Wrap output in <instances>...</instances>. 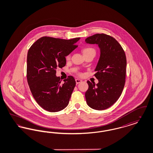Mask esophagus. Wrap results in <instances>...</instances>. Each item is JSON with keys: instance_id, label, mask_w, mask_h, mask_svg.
Listing matches in <instances>:
<instances>
[{"instance_id": "1", "label": "esophagus", "mask_w": 153, "mask_h": 153, "mask_svg": "<svg viewBox=\"0 0 153 153\" xmlns=\"http://www.w3.org/2000/svg\"><path fill=\"white\" fill-rule=\"evenodd\" d=\"M81 81H82V80H80V79H76V84H79V83H80Z\"/></svg>"}]
</instances>
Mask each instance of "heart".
I'll use <instances>...</instances> for the list:
<instances>
[{"label": "heart", "instance_id": "obj_1", "mask_svg": "<svg viewBox=\"0 0 153 153\" xmlns=\"http://www.w3.org/2000/svg\"><path fill=\"white\" fill-rule=\"evenodd\" d=\"M87 52H95V50L92 48H85L83 50V53H87ZM71 57V54H69L68 55L66 58V59H69Z\"/></svg>", "mask_w": 153, "mask_h": 153}]
</instances>
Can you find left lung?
Segmentation results:
<instances>
[{"mask_svg":"<svg viewBox=\"0 0 153 153\" xmlns=\"http://www.w3.org/2000/svg\"><path fill=\"white\" fill-rule=\"evenodd\" d=\"M87 44H97L100 56L95 68L97 84L87 81L85 92L88 105L96 110H104L112 106L123 90L127 61L121 45L117 40L105 34H96L85 40Z\"/></svg>","mask_w":153,"mask_h":153,"instance_id":"left-lung-1","label":"left lung"}]
</instances>
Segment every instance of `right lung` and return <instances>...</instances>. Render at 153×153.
<instances>
[{
  "label": "right lung",
  "mask_w": 153,
  "mask_h": 153,
  "mask_svg": "<svg viewBox=\"0 0 153 153\" xmlns=\"http://www.w3.org/2000/svg\"><path fill=\"white\" fill-rule=\"evenodd\" d=\"M80 38L63 39L43 36L31 45L27 57V79L37 103L44 109L58 112L64 109L76 85L69 76L61 84L56 70L66 65V58L77 46Z\"/></svg>",
  "instance_id": "1"
}]
</instances>
